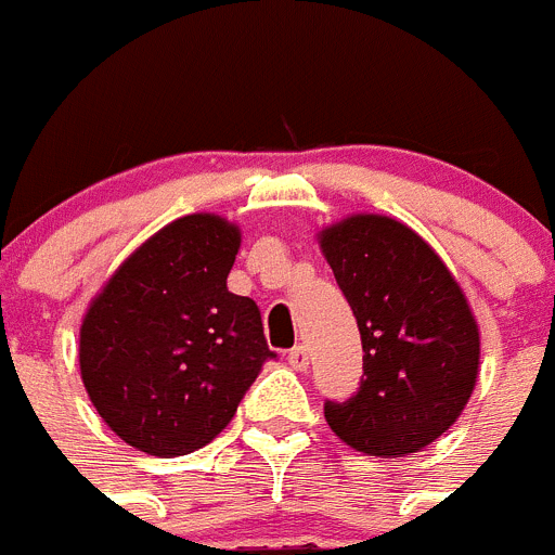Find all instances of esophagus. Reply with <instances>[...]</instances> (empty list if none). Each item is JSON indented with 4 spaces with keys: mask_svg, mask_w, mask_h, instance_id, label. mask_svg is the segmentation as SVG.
Here are the masks:
<instances>
[{
    "mask_svg": "<svg viewBox=\"0 0 555 555\" xmlns=\"http://www.w3.org/2000/svg\"><path fill=\"white\" fill-rule=\"evenodd\" d=\"M288 364H292L297 372H306L308 364H311V356H308L306 347L297 345L294 350H288Z\"/></svg>",
    "mask_w": 555,
    "mask_h": 555,
    "instance_id": "1",
    "label": "esophagus"
}]
</instances>
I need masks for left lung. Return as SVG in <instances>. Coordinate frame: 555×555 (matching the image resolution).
<instances>
[{
  "instance_id": "8db88e82",
  "label": "left lung",
  "mask_w": 555,
  "mask_h": 555,
  "mask_svg": "<svg viewBox=\"0 0 555 555\" xmlns=\"http://www.w3.org/2000/svg\"><path fill=\"white\" fill-rule=\"evenodd\" d=\"M320 249L364 347L361 386L325 403L327 425L358 453H420L473 397L480 331L467 294L423 235L384 214L327 224Z\"/></svg>"
}]
</instances>
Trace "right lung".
<instances>
[{
    "label": "right lung",
    "mask_w": 555,
    "mask_h": 555,
    "mask_svg": "<svg viewBox=\"0 0 555 555\" xmlns=\"http://www.w3.org/2000/svg\"><path fill=\"white\" fill-rule=\"evenodd\" d=\"M242 230L189 214L105 281L80 325V375L121 442L175 459L217 439L274 358L261 311L228 292Z\"/></svg>",
    "instance_id": "right-lung-1"
}]
</instances>
